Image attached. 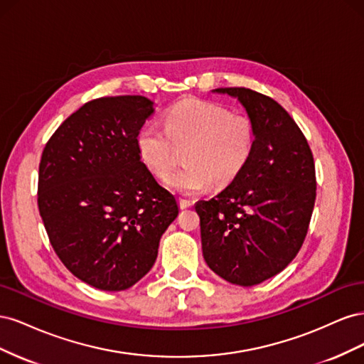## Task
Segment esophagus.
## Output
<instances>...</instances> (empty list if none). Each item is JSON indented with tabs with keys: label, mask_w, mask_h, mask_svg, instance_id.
<instances>
[{
	"label": "esophagus",
	"mask_w": 364,
	"mask_h": 364,
	"mask_svg": "<svg viewBox=\"0 0 364 364\" xmlns=\"http://www.w3.org/2000/svg\"><path fill=\"white\" fill-rule=\"evenodd\" d=\"M193 205V202L191 200H188V199H179V206H181V209H186V208H190Z\"/></svg>",
	"instance_id": "obj_1"
}]
</instances>
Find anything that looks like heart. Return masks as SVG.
<instances>
[{"mask_svg":"<svg viewBox=\"0 0 364 364\" xmlns=\"http://www.w3.org/2000/svg\"><path fill=\"white\" fill-rule=\"evenodd\" d=\"M165 130L155 124L142 127L136 138L139 156L147 168L165 178L183 151V168L168 176L170 188L196 194L213 183L226 186L247 164L255 146L257 127L247 115L232 114L215 102L186 98L164 118Z\"/></svg>","mask_w":364,"mask_h":364,"instance_id":"obj_1","label":"heart"}]
</instances>
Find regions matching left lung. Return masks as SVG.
<instances>
[{"mask_svg": "<svg viewBox=\"0 0 364 364\" xmlns=\"http://www.w3.org/2000/svg\"><path fill=\"white\" fill-rule=\"evenodd\" d=\"M237 97L257 127L245 168L211 200H200L206 264L230 284L250 287L289 266L302 247L316 202L313 151L296 121L273 98L249 87Z\"/></svg>", "mask_w": 364, "mask_h": 364, "instance_id": "obj_1", "label": "left lung"}]
</instances>
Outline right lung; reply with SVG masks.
<instances>
[{
    "label": "right lung",
    "mask_w": 364,
    "mask_h": 364,
    "mask_svg": "<svg viewBox=\"0 0 364 364\" xmlns=\"http://www.w3.org/2000/svg\"><path fill=\"white\" fill-rule=\"evenodd\" d=\"M151 105L142 95L94 98L42 151L38 208L50 243L63 266L95 289L126 290L144 277L179 214L138 151Z\"/></svg>",
    "instance_id": "obj_1"
}]
</instances>
